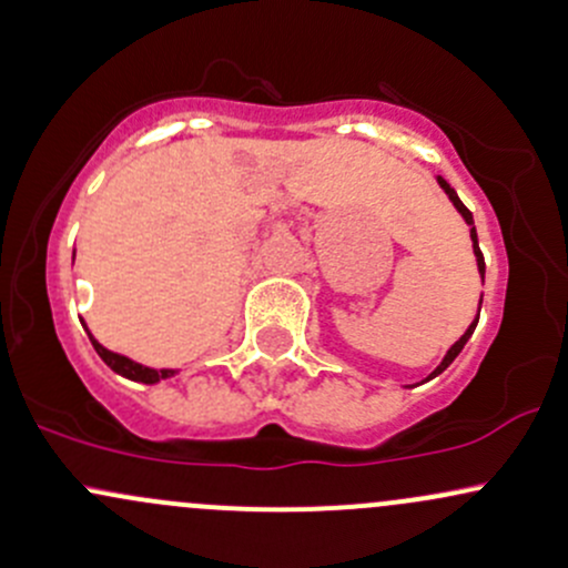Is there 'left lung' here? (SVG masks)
Segmentation results:
<instances>
[{
  "label": "left lung",
  "mask_w": 568,
  "mask_h": 568,
  "mask_svg": "<svg viewBox=\"0 0 568 568\" xmlns=\"http://www.w3.org/2000/svg\"><path fill=\"white\" fill-rule=\"evenodd\" d=\"M438 184H442V189H444V192H447V194H449V200H453V205H455V209L463 213V219H466V222H468V224H474V216H471V211H468V209H466V205H463V203H460V197H457V192H455V189H453V186H449V184H447V181H444V179H442V175H438ZM471 241H474V254H477V265H479V273H481V278H485V257H481V252H479L477 230H474V227H471ZM477 322H479V316H477V320H474V322H471V325H468V331L460 335V341H455V344H453V349H449V352H447V357H444V359H442V365H438V368H436V371H433V374H430V379H433V376H438V374H442V371H444V368H447V365H449V363H453V359H455L457 355H460V349H463V346H466V341H468V338H471V333H474V327H477Z\"/></svg>",
  "instance_id": "obj_1"
}]
</instances>
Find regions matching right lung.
I'll list each match as a JSON object with an SVG mask.
<instances>
[{"label":"right lung","instance_id":"right-lung-1","mask_svg":"<svg viewBox=\"0 0 568 568\" xmlns=\"http://www.w3.org/2000/svg\"><path fill=\"white\" fill-rule=\"evenodd\" d=\"M89 338H91V333H89ZM91 344H94L97 355H100L102 359H105V363L111 365V368L115 371V374L126 376V379H135V382H143V384H154V382L168 379V376H173V374H175V371H168V368L154 371V368H145V365H140V363H132L130 357L115 355V352H108L105 346H102L100 341H97V338H91Z\"/></svg>","mask_w":568,"mask_h":568}]
</instances>
